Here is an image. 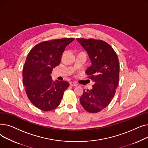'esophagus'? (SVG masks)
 <instances>
[{
	"label": "esophagus",
	"mask_w": 148,
	"mask_h": 148,
	"mask_svg": "<svg viewBox=\"0 0 148 148\" xmlns=\"http://www.w3.org/2000/svg\"><path fill=\"white\" fill-rule=\"evenodd\" d=\"M69 84L71 85V86H77V83H75V82H71L69 83Z\"/></svg>",
	"instance_id": "obj_1"
}]
</instances>
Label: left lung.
Returning <instances> with one entry per match:
<instances>
[{
    "label": "left lung",
    "instance_id": "8db88e82",
    "mask_svg": "<svg viewBox=\"0 0 148 148\" xmlns=\"http://www.w3.org/2000/svg\"><path fill=\"white\" fill-rule=\"evenodd\" d=\"M76 40L89 54L92 65L86 74L94 82L91 90H84L80 102L85 110L96 113L108 106L114 96L119 79L118 57L112 46L103 40Z\"/></svg>",
    "mask_w": 148,
    "mask_h": 148
}]
</instances>
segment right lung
I'll return each instance as SVG.
<instances>
[{
	"label": "right lung",
	"mask_w": 148,
	"mask_h": 148,
	"mask_svg": "<svg viewBox=\"0 0 148 148\" xmlns=\"http://www.w3.org/2000/svg\"><path fill=\"white\" fill-rule=\"evenodd\" d=\"M74 38L45 41L31 49L23 69V83L27 96L36 107L51 111L59 106L64 92L69 87L66 81L51 80L53 68L60 64L62 53Z\"/></svg>",
	"instance_id": "add662e5"
}]
</instances>
